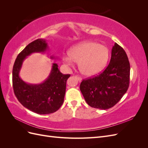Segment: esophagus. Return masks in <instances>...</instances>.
<instances>
[{
	"label": "esophagus",
	"mask_w": 148,
	"mask_h": 148,
	"mask_svg": "<svg viewBox=\"0 0 148 148\" xmlns=\"http://www.w3.org/2000/svg\"><path fill=\"white\" fill-rule=\"evenodd\" d=\"M77 80H78L79 83L82 82V78H80V77H77Z\"/></svg>",
	"instance_id": "34e87169"
}]
</instances>
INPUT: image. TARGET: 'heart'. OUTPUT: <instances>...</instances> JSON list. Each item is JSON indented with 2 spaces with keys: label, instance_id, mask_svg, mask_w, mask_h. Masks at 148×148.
<instances>
[{
  "label": "heart",
  "instance_id": "obj_1",
  "mask_svg": "<svg viewBox=\"0 0 148 148\" xmlns=\"http://www.w3.org/2000/svg\"><path fill=\"white\" fill-rule=\"evenodd\" d=\"M109 58V50L107 47L97 42L87 41L71 47L69 55L63 57L64 63L73 66L79 63L81 73L86 77L96 75L104 69Z\"/></svg>",
  "mask_w": 148,
  "mask_h": 148
}]
</instances>
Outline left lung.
I'll return each instance as SVG.
<instances>
[{"label": "left lung", "instance_id": "8db88e82", "mask_svg": "<svg viewBox=\"0 0 148 148\" xmlns=\"http://www.w3.org/2000/svg\"><path fill=\"white\" fill-rule=\"evenodd\" d=\"M130 66L123 49L115 43L109 65L96 77L83 80L80 91L87 104L94 108L106 110L114 106L129 86Z\"/></svg>", "mask_w": 148, "mask_h": 148}]
</instances>
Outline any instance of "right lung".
I'll return each mask as SVG.
<instances>
[{
	"mask_svg": "<svg viewBox=\"0 0 148 148\" xmlns=\"http://www.w3.org/2000/svg\"><path fill=\"white\" fill-rule=\"evenodd\" d=\"M49 50L46 39L35 40L18 55L13 67V88L16 98L26 108L38 114H52L60 108L64 101L66 80L70 77L62 74L58 65L53 63L48 77L41 83H28L21 78L20 70L27 57L33 53H45ZM49 57L57 59L53 55Z\"/></svg>",
	"mask_w": 148,
	"mask_h": 148,
	"instance_id": "right-lung-1",
	"label": "right lung"
}]
</instances>
